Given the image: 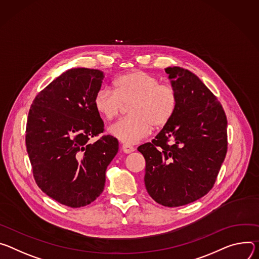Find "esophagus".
<instances>
[{
	"mask_svg": "<svg viewBox=\"0 0 259 259\" xmlns=\"http://www.w3.org/2000/svg\"><path fill=\"white\" fill-rule=\"evenodd\" d=\"M121 149H122V151H123L124 153H131V152H133V151L135 150L133 146L127 145V144H123L122 147H121Z\"/></svg>",
	"mask_w": 259,
	"mask_h": 259,
	"instance_id": "34e87169",
	"label": "esophagus"
}]
</instances>
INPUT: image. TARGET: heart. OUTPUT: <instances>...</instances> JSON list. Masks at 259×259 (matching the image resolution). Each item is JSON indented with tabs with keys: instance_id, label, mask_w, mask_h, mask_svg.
<instances>
[{
	"instance_id": "b5f03b06",
	"label": "heart",
	"mask_w": 259,
	"mask_h": 259,
	"mask_svg": "<svg viewBox=\"0 0 259 259\" xmlns=\"http://www.w3.org/2000/svg\"><path fill=\"white\" fill-rule=\"evenodd\" d=\"M179 103L177 90L145 71H133L119 76L113 90L101 88L94 97V107L107 120L115 118L123 105H128V116L109 127V133L124 144H136L146 138L152 126H165L175 115Z\"/></svg>"
}]
</instances>
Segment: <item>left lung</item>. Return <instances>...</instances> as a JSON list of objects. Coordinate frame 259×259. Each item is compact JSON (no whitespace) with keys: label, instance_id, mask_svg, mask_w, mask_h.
<instances>
[{"label":"left lung","instance_id":"left-lung-1","mask_svg":"<svg viewBox=\"0 0 259 259\" xmlns=\"http://www.w3.org/2000/svg\"><path fill=\"white\" fill-rule=\"evenodd\" d=\"M179 96L171 120L138 147L146 161L149 195L164 207H180L207 194L227 152L225 112L197 76L180 67L166 68Z\"/></svg>","mask_w":259,"mask_h":259}]
</instances>
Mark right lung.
<instances>
[{"label":"right lung","instance_id":"1","mask_svg":"<svg viewBox=\"0 0 259 259\" xmlns=\"http://www.w3.org/2000/svg\"><path fill=\"white\" fill-rule=\"evenodd\" d=\"M103 72L70 69L33 101L25 146L39 188L62 205L88 206L103 192L106 169L118 152V141L102 136L104 122L94 107Z\"/></svg>","mask_w":259,"mask_h":259}]
</instances>
